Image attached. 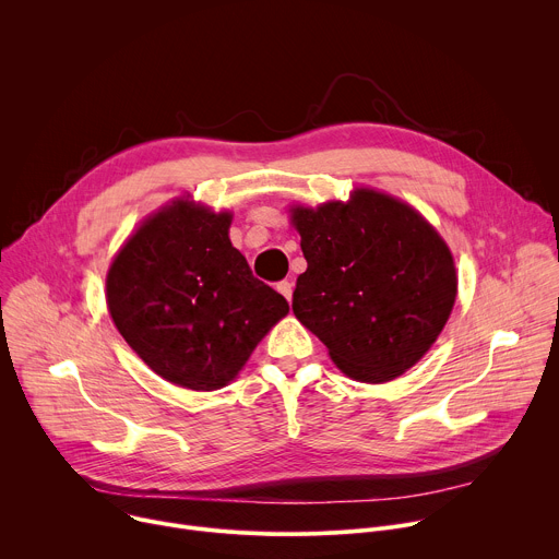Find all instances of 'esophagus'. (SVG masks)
I'll use <instances>...</instances> for the list:
<instances>
[{
  "mask_svg": "<svg viewBox=\"0 0 559 559\" xmlns=\"http://www.w3.org/2000/svg\"><path fill=\"white\" fill-rule=\"evenodd\" d=\"M276 289H278L287 300H292V283H289V281H281V283L276 285Z\"/></svg>",
  "mask_w": 559,
  "mask_h": 559,
  "instance_id": "1",
  "label": "esophagus"
}]
</instances>
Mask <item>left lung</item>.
I'll use <instances>...</instances> for the list:
<instances>
[{"mask_svg":"<svg viewBox=\"0 0 559 559\" xmlns=\"http://www.w3.org/2000/svg\"><path fill=\"white\" fill-rule=\"evenodd\" d=\"M307 270L292 309L354 380L386 382L414 367L455 302V265L409 205L373 190L349 203L294 207Z\"/></svg>","mask_w":559,"mask_h":559,"instance_id":"obj_1","label":"left lung"}]
</instances>
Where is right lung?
Instances as JSON below:
<instances>
[{
  "mask_svg": "<svg viewBox=\"0 0 559 559\" xmlns=\"http://www.w3.org/2000/svg\"><path fill=\"white\" fill-rule=\"evenodd\" d=\"M229 218L175 201L130 236L106 281L126 343L152 371L194 391L225 386L289 311L229 243Z\"/></svg>",
  "mask_w": 559,
  "mask_h": 559,
  "instance_id": "obj_1",
  "label": "right lung"
}]
</instances>
